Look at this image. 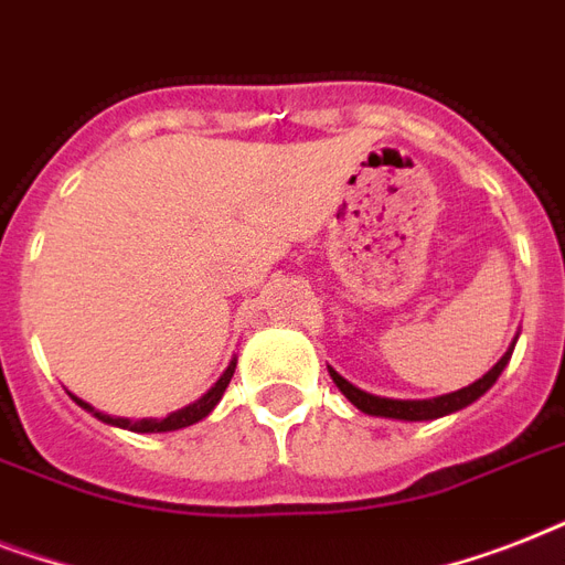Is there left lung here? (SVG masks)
<instances>
[{
  "instance_id": "obj_1",
  "label": "left lung",
  "mask_w": 565,
  "mask_h": 565,
  "mask_svg": "<svg viewBox=\"0 0 565 565\" xmlns=\"http://www.w3.org/2000/svg\"><path fill=\"white\" fill-rule=\"evenodd\" d=\"M519 334L513 337V343L508 345V352L501 354V361L492 366L487 375H481L475 384L463 386V390H455V393L446 395H434V398H384V395H372L361 386H354L352 381H345L343 375L337 370L328 366L331 377H334V384L340 386V393L349 398V402L358 407V411L370 413V416H384V419H402V422H428V419H439V416H448V413H457L469 407L472 402H478L487 390H490L499 375L504 372V366L510 363V354L516 349Z\"/></svg>"
}]
</instances>
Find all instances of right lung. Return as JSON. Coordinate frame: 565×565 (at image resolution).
Instances as JSON below:
<instances>
[{
    "label": "right lung",
    "instance_id": "1",
    "mask_svg": "<svg viewBox=\"0 0 565 565\" xmlns=\"http://www.w3.org/2000/svg\"><path fill=\"white\" fill-rule=\"evenodd\" d=\"M234 370H237V358H231V363L225 366V372L220 375V381L207 390V393L202 395V398H195V402H190L188 407H181V411H172L167 413L163 419H126V416H108V413L96 411L93 404L82 402L78 395H73V402L78 404V407H84L87 413H93L96 419L105 422V425H114V428H126V430H135V434H167V430H181L188 428V425H195V422H202L207 413L220 404L222 393H225V386L231 384V375H234Z\"/></svg>",
    "mask_w": 565,
    "mask_h": 565
}]
</instances>
